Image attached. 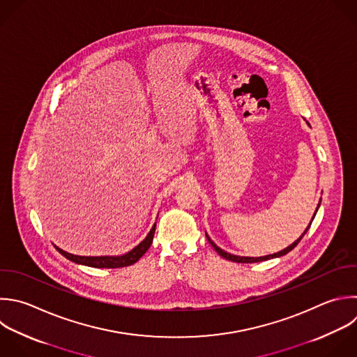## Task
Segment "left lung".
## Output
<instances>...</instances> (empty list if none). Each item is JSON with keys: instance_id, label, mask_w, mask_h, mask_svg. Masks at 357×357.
Listing matches in <instances>:
<instances>
[{"instance_id": "obj_1", "label": "left lung", "mask_w": 357, "mask_h": 357, "mask_svg": "<svg viewBox=\"0 0 357 357\" xmlns=\"http://www.w3.org/2000/svg\"><path fill=\"white\" fill-rule=\"evenodd\" d=\"M319 206V205H318ZM314 219V218H312ZM310 227V226H308ZM308 227H307V230H308ZM305 230V231H307ZM305 231L301 234V237L300 238H297L291 245H289L287 248H284V250H282V251H279V252H276V254H272V255H265V257H258V258H252V257H237V255H231V254H229V252H226V251H223L222 248H219L208 236H206V238H208V241L211 243V245L215 248V251L220 255V257H223L225 259H229V261H233V262H241V264H248V262H259V261H266V259H271V258H276V257H282V255H284V254H287L289 251H291L298 243H300V240L303 238V236L305 234Z\"/></svg>"}]
</instances>
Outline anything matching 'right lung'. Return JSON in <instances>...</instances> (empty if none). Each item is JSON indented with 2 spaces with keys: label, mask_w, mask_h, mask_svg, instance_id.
I'll list each match as a JSON object with an SVG mask.
<instances>
[{
  "label": "right lung",
  "mask_w": 357,
  "mask_h": 357,
  "mask_svg": "<svg viewBox=\"0 0 357 357\" xmlns=\"http://www.w3.org/2000/svg\"><path fill=\"white\" fill-rule=\"evenodd\" d=\"M155 227H156V225H153V227L151 229V231L145 237V240L141 241L135 248H132L130 252H127L124 255H119V257H79V255H74V254L66 252V251H63L59 247H56V248H57V251L60 254H63L70 261L77 262V264H82V265H88V266H93V268H123V266H130V265L135 264L149 250V247H151V244L153 241Z\"/></svg>",
  "instance_id": "1"
}]
</instances>
